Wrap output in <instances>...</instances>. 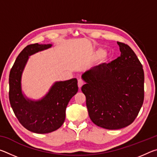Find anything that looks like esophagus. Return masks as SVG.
<instances>
[{
	"mask_svg": "<svg viewBox=\"0 0 157 157\" xmlns=\"http://www.w3.org/2000/svg\"><path fill=\"white\" fill-rule=\"evenodd\" d=\"M78 87H79V89H81V87L82 86V85L84 84V82L82 81V79H78Z\"/></svg>",
	"mask_w": 157,
	"mask_h": 157,
	"instance_id": "1",
	"label": "esophagus"
}]
</instances>
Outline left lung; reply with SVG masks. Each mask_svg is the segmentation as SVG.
I'll return each instance as SVG.
<instances>
[{
  "label": "left lung",
  "instance_id": "1",
  "mask_svg": "<svg viewBox=\"0 0 157 157\" xmlns=\"http://www.w3.org/2000/svg\"><path fill=\"white\" fill-rule=\"evenodd\" d=\"M121 56L101 63L82 75L86 84L89 116L95 124L107 129L129 125L136 119L144 100V71L128 45L118 42Z\"/></svg>",
  "mask_w": 157,
  "mask_h": 157
}]
</instances>
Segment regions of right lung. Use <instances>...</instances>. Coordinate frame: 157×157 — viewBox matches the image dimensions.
<instances>
[{
	"instance_id": "obj_1",
	"label": "right lung",
	"mask_w": 157,
	"mask_h": 157,
	"mask_svg": "<svg viewBox=\"0 0 157 157\" xmlns=\"http://www.w3.org/2000/svg\"><path fill=\"white\" fill-rule=\"evenodd\" d=\"M51 46V44L28 45L18 55L9 76V99L13 111L25 129L37 134L52 132L62 125L66 107L78 91V80L73 78L55 83L41 100L34 102L23 95L21 78L28 56Z\"/></svg>"
}]
</instances>
